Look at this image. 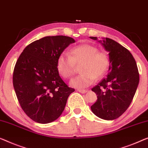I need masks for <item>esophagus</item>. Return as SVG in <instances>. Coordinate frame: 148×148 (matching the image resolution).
Returning a JSON list of instances; mask_svg holds the SVG:
<instances>
[{"label":"esophagus","mask_w":148,"mask_h":148,"mask_svg":"<svg viewBox=\"0 0 148 148\" xmlns=\"http://www.w3.org/2000/svg\"><path fill=\"white\" fill-rule=\"evenodd\" d=\"M77 91L79 92V93H87V90L86 89H77Z\"/></svg>","instance_id":"34e87169"}]
</instances>
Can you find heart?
<instances>
[{
	"instance_id": "heart-1",
	"label": "heart",
	"mask_w": 148,
	"mask_h": 148,
	"mask_svg": "<svg viewBox=\"0 0 148 148\" xmlns=\"http://www.w3.org/2000/svg\"><path fill=\"white\" fill-rule=\"evenodd\" d=\"M81 75L70 81V85L82 89L91 85L95 79L102 77L108 71L110 59L106 53L89 44H82L73 48L69 55L62 53L57 59L56 67L60 75L70 78L75 71V65H80Z\"/></svg>"
}]
</instances>
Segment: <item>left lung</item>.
I'll return each mask as SVG.
<instances>
[{
  "instance_id": "8db88e82",
  "label": "left lung",
  "mask_w": 148,
  "mask_h": 148,
  "mask_svg": "<svg viewBox=\"0 0 148 148\" xmlns=\"http://www.w3.org/2000/svg\"><path fill=\"white\" fill-rule=\"evenodd\" d=\"M93 40L97 37H90ZM109 53L106 77L92 89L97 99L91 106L96 116L106 120L118 118L129 108L138 88L140 76L136 62L127 49L114 40H98Z\"/></svg>"
}]
</instances>
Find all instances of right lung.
<instances>
[{
	"mask_svg": "<svg viewBox=\"0 0 148 148\" xmlns=\"http://www.w3.org/2000/svg\"><path fill=\"white\" fill-rule=\"evenodd\" d=\"M75 42L67 36H48L29 44L17 60L12 77L14 91L23 110L37 123L58 119L75 91L65 84L56 67L58 57Z\"/></svg>",
	"mask_w": 148,
	"mask_h": 148,
	"instance_id": "add662e5",
	"label": "right lung"
}]
</instances>
